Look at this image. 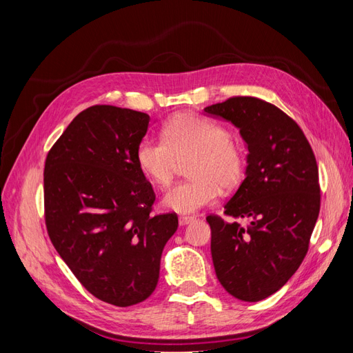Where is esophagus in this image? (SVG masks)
Here are the masks:
<instances>
[{"label": "esophagus", "mask_w": 353, "mask_h": 353, "mask_svg": "<svg viewBox=\"0 0 353 353\" xmlns=\"http://www.w3.org/2000/svg\"><path fill=\"white\" fill-rule=\"evenodd\" d=\"M193 221H194L193 216H179V219H178L179 227H185V225H188V223H191Z\"/></svg>", "instance_id": "esophagus-1"}]
</instances>
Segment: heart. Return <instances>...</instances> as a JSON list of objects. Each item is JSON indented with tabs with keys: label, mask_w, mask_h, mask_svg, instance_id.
I'll list each match as a JSON object with an SVG mask.
<instances>
[{
	"label": "heart",
	"mask_w": 353,
	"mask_h": 353,
	"mask_svg": "<svg viewBox=\"0 0 353 353\" xmlns=\"http://www.w3.org/2000/svg\"><path fill=\"white\" fill-rule=\"evenodd\" d=\"M163 141L143 138L137 147V163L154 184L166 187L179 162L188 163V183L178 184L163 196V206L191 215L212 205L219 188H236L244 176V153L222 125L196 114L183 113L170 119L162 131Z\"/></svg>",
	"instance_id": "obj_1"
}]
</instances>
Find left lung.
I'll use <instances>...</instances> for the list:
<instances>
[{
  "label": "left lung",
  "mask_w": 353,
  "mask_h": 353,
  "mask_svg": "<svg viewBox=\"0 0 353 353\" xmlns=\"http://www.w3.org/2000/svg\"><path fill=\"white\" fill-rule=\"evenodd\" d=\"M205 113L236 126L249 152L243 183L223 208L250 223L206 218L213 266L231 296L259 302L292 279L307 252L321 203L316 160L299 125L270 103L234 97Z\"/></svg>",
  "instance_id": "8db88e82"
}]
</instances>
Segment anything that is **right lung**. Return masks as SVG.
Returning <instances> with one entry per match:
<instances>
[{
  "label": "right lung",
  "mask_w": 353,
  "mask_h": 353,
  "mask_svg": "<svg viewBox=\"0 0 353 353\" xmlns=\"http://www.w3.org/2000/svg\"><path fill=\"white\" fill-rule=\"evenodd\" d=\"M150 116L92 105L52 145L44 170L50 240L79 283L119 307L140 303L159 281L178 216L150 215L156 199L137 163Z\"/></svg>",
  "instance_id": "obj_1"
}]
</instances>
